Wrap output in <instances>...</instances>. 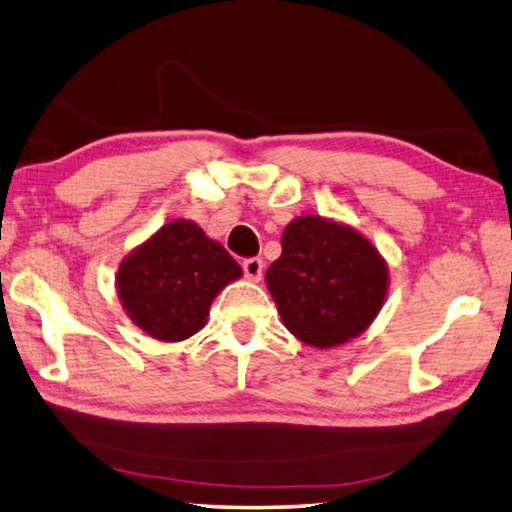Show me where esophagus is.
<instances>
[{
	"label": "esophagus",
	"instance_id": "esophagus-1",
	"mask_svg": "<svg viewBox=\"0 0 512 512\" xmlns=\"http://www.w3.org/2000/svg\"><path fill=\"white\" fill-rule=\"evenodd\" d=\"M264 273V262L259 257H248L244 259V275L248 277L250 282H259L262 280Z\"/></svg>",
	"mask_w": 512,
	"mask_h": 512
}]
</instances>
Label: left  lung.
Wrapping results in <instances>:
<instances>
[{
	"instance_id": "obj_1",
	"label": "left lung",
	"mask_w": 512,
	"mask_h": 512,
	"mask_svg": "<svg viewBox=\"0 0 512 512\" xmlns=\"http://www.w3.org/2000/svg\"><path fill=\"white\" fill-rule=\"evenodd\" d=\"M266 287L289 332L311 348H336L366 332L388 293V264L352 225L296 216Z\"/></svg>"
}]
</instances>
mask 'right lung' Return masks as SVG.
<instances>
[{"label": "right lung", "mask_w": 512, "mask_h": 512, "mask_svg": "<svg viewBox=\"0 0 512 512\" xmlns=\"http://www.w3.org/2000/svg\"><path fill=\"white\" fill-rule=\"evenodd\" d=\"M241 266L189 219H173L121 259L115 277L126 316L153 339L185 341L201 332L219 291Z\"/></svg>", "instance_id": "1"}]
</instances>
